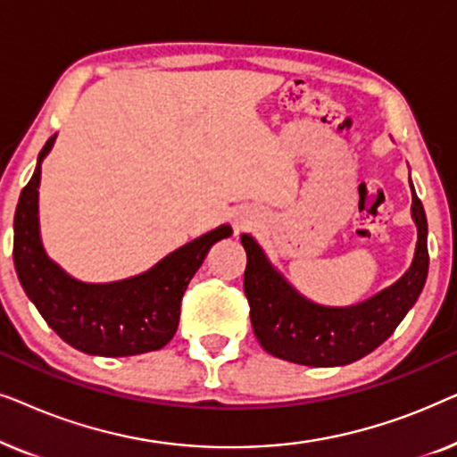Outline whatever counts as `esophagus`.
Listing matches in <instances>:
<instances>
[{
	"mask_svg": "<svg viewBox=\"0 0 457 457\" xmlns=\"http://www.w3.org/2000/svg\"><path fill=\"white\" fill-rule=\"evenodd\" d=\"M255 224V216L252 214V212H239V214L235 216V222L233 227L237 233H241V230H249Z\"/></svg>",
	"mask_w": 457,
	"mask_h": 457,
	"instance_id": "obj_1",
	"label": "esophagus"
}]
</instances>
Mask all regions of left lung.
<instances>
[{
  "instance_id": "8db88e82",
  "label": "left lung",
  "mask_w": 457,
  "mask_h": 457,
  "mask_svg": "<svg viewBox=\"0 0 457 457\" xmlns=\"http://www.w3.org/2000/svg\"><path fill=\"white\" fill-rule=\"evenodd\" d=\"M411 216L418 227V243L410 270L389 289L352 308H324L308 302L274 270L258 243L241 235L247 252L243 289L260 345L293 364L345 366L389 339L416 303L428 274L427 214L414 187Z\"/></svg>"
}]
</instances>
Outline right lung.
Instances as JSON below:
<instances>
[{
  "label": "right lung",
  "instance_id": "1",
  "mask_svg": "<svg viewBox=\"0 0 457 457\" xmlns=\"http://www.w3.org/2000/svg\"><path fill=\"white\" fill-rule=\"evenodd\" d=\"M21 193L14 214V266L18 280L49 327L79 352L91 355H137L162 349L177 333L180 299L216 241L233 233L222 224L212 233L166 255L152 270L108 285H87L62 270L43 252L39 239L41 160Z\"/></svg>",
  "mask_w": 457,
  "mask_h": 457
}]
</instances>
